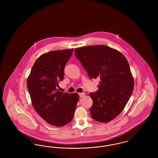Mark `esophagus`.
Returning a JSON list of instances; mask_svg holds the SVG:
<instances>
[{"label":"esophagus","mask_w":158,"mask_h":158,"mask_svg":"<svg viewBox=\"0 0 158 158\" xmlns=\"http://www.w3.org/2000/svg\"><path fill=\"white\" fill-rule=\"evenodd\" d=\"M79 97H84L85 96V93H79Z\"/></svg>","instance_id":"34e87169"}]
</instances>
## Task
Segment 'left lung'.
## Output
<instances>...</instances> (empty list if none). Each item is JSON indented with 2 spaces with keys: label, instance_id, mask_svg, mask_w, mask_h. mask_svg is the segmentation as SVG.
Here are the masks:
<instances>
[{
  "label": "left lung",
  "instance_id": "obj_1",
  "mask_svg": "<svg viewBox=\"0 0 158 158\" xmlns=\"http://www.w3.org/2000/svg\"><path fill=\"white\" fill-rule=\"evenodd\" d=\"M75 55L90 79H99L98 90L89 94L92 118L102 123L112 120L124 108L133 91L127 60L118 51L104 45L77 48Z\"/></svg>",
  "mask_w": 158,
  "mask_h": 158
}]
</instances>
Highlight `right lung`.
Instances as JSON below:
<instances>
[{
  "mask_svg": "<svg viewBox=\"0 0 158 158\" xmlns=\"http://www.w3.org/2000/svg\"><path fill=\"white\" fill-rule=\"evenodd\" d=\"M73 49L43 54L34 63L27 79L32 106L48 123L60 127L73 119L79 95L59 91L64 69Z\"/></svg>",
  "mask_w": 158,
  "mask_h": 158,
  "instance_id": "right-lung-1",
  "label": "right lung"
}]
</instances>
